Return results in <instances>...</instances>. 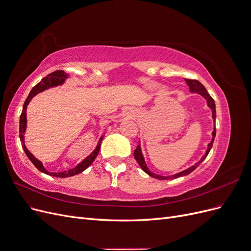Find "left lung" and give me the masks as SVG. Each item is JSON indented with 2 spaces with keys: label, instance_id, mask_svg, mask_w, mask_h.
Returning a JSON list of instances; mask_svg holds the SVG:
<instances>
[{
  "label": "left lung",
  "instance_id": "obj_1",
  "mask_svg": "<svg viewBox=\"0 0 251 251\" xmlns=\"http://www.w3.org/2000/svg\"><path fill=\"white\" fill-rule=\"evenodd\" d=\"M185 81L187 82V85H188V87H189V90H191V92H197V93H199V94H201V95L205 98V100H206L208 107H209V108L211 109V111H212V118H214V120H215V119H216V104H215L214 100H212V97L208 94L207 90L205 89V87L202 85V83H201L199 80H197V79H188V78H185ZM215 137H216V127H214V132H212V140L210 141V143H208L206 153H205V155L201 158V160H200L199 162H197L195 165H193L192 168H189V169H187V170H185V171H183V172H181V173H178V174H176V175H173V176H165V177H164V176H159V175H156V174H154V173L150 172V170L147 168L146 162H144V159H143V156H142V153H141V149H140V144H139V146H137V148H136V150L134 151V157H135V159H136V161H137L138 164L140 165V168H141L144 172H146V173L149 175V176H151V177L159 179V180H169V179L179 178V177L186 176V175L191 174L193 171H195V170L197 169V166H198V165L204 160V159L207 157V155H208V153H209V151H210V149H211V147H212V143H214Z\"/></svg>",
  "mask_w": 251,
  "mask_h": 251
}]
</instances>
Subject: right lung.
<instances>
[{"mask_svg": "<svg viewBox=\"0 0 251 251\" xmlns=\"http://www.w3.org/2000/svg\"><path fill=\"white\" fill-rule=\"evenodd\" d=\"M65 78H67V73L65 71H63V70H56L54 72L48 74L46 77H44L39 83H37L36 86H34L32 88L31 91H30V93H29L28 97L26 98V100L24 102V107H23V111H22L21 117H20V139L22 141V147H23V149H24V151L26 153L27 157L30 159V161L33 163V165L40 172H42L44 174L50 175V176H53V177H58V178L71 177V176H74V175H77V174L85 171L86 169H88L89 166L92 164V162L95 160L96 156L98 155V151H100V143H101V140H102V137H101L100 139V141H98L97 147L93 151V153L91 154L90 156H88L85 159V160L81 161L77 166H75L74 169L64 171V172H59V173H50V172L45 170V168L43 166V163L40 160H37V159L31 153H30V151L27 150V148L25 147L24 134H25V131H26V125H27L26 109H27L28 103L30 102V100H32L33 96H35L37 93L42 92V91L46 90L48 88H51V87H55V86H58V85H62V83L65 80Z\"/></svg>", "mask_w": 251, "mask_h": 251, "instance_id": "add662e5", "label": "right lung"}]
</instances>
